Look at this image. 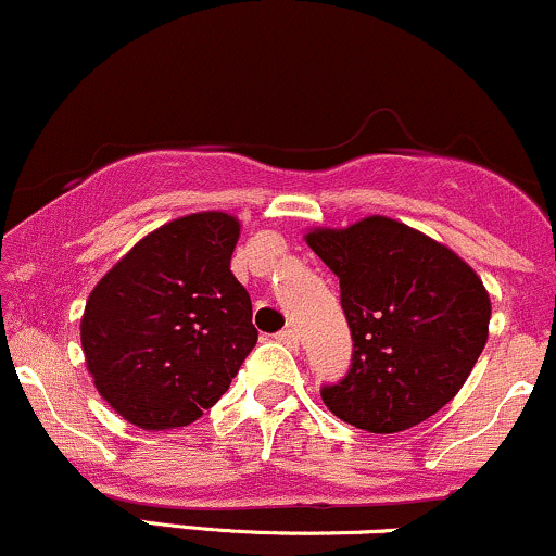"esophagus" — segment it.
Listing matches in <instances>:
<instances>
[{
    "label": "esophagus",
    "instance_id": "34e87169",
    "mask_svg": "<svg viewBox=\"0 0 556 556\" xmlns=\"http://www.w3.org/2000/svg\"><path fill=\"white\" fill-rule=\"evenodd\" d=\"M277 342L287 344V348H298V331L295 329H282L277 334Z\"/></svg>",
    "mask_w": 556,
    "mask_h": 556
}]
</instances>
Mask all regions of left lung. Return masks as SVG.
<instances>
[{
  "label": "left lung",
  "instance_id": "1",
  "mask_svg": "<svg viewBox=\"0 0 556 556\" xmlns=\"http://www.w3.org/2000/svg\"><path fill=\"white\" fill-rule=\"evenodd\" d=\"M305 242L340 277L355 348L348 376L321 389L324 405L371 433L405 431L442 410L489 340L481 277L442 242L379 214L316 227Z\"/></svg>",
  "mask_w": 556,
  "mask_h": 556
}]
</instances>
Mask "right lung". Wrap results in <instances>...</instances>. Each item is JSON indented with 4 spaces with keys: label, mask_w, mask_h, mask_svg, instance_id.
Here are the masks:
<instances>
[{
    "label": "right lung",
    "mask_w": 556,
    "mask_h": 556,
    "mask_svg": "<svg viewBox=\"0 0 556 556\" xmlns=\"http://www.w3.org/2000/svg\"><path fill=\"white\" fill-rule=\"evenodd\" d=\"M238 216L198 212L138 240L88 295L80 344L104 402L143 431L193 424L258 340L229 261Z\"/></svg>",
    "instance_id": "obj_1"
}]
</instances>
